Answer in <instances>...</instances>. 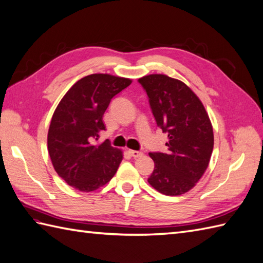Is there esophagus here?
I'll use <instances>...</instances> for the list:
<instances>
[{
  "label": "esophagus",
  "instance_id": "obj_1",
  "mask_svg": "<svg viewBox=\"0 0 263 263\" xmlns=\"http://www.w3.org/2000/svg\"><path fill=\"white\" fill-rule=\"evenodd\" d=\"M128 153H129V154H130V156H133L134 158H137V157L143 156V152H139V151H133V149H129V151H128Z\"/></svg>",
  "mask_w": 263,
  "mask_h": 263
}]
</instances>
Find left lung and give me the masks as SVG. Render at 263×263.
Returning a JSON list of instances; mask_svg holds the SVG:
<instances>
[{
	"mask_svg": "<svg viewBox=\"0 0 263 263\" xmlns=\"http://www.w3.org/2000/svg\"><path fill=\"white\" fill-rule=\"evenodd\" d=\"M156 124L167 134L166 153H149L155 167L148 183L159 193L177 196L193 189L213 152V127L202 101L181 80L166 74L139 78Z\"/></svg>",
	"mask_w": 263,
	"mask_h": 263,
	"instance_id": "obj_1",
	"label": "left lung"
}]
</instances>
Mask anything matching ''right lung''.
I'll list each match as a JSON object with an SVG mask.
<instances>
[{"instance_id":"obj_1","label":"right lung","mask_w":263,"mask_h":263,"mask_svg":"<svg viewBox=\"0 0 263 263\" xmlns=\"http://www.w3.org/2000/svg\"><path fill=\"white\" fill-rule=\"evenodd\" d=\"M132 80L108 73L83 77L57 106L48 132V151L62 180L81 192H91L109 182L123 161V152L105 140L102 117L110 100Z\"/></svg>"}]
</instances>
